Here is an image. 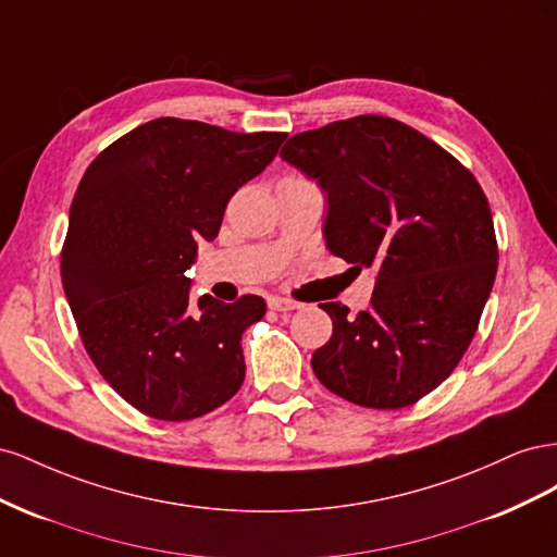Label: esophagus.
I'll list each match as a JSON object with an SVG mask.
<instances>
[{
  "label": "esophagus",
  "instance_id": "obj_1",
  "mask_svg": "<svg viewBox=\"0 0 557 557\" xmlns=\"http://www.w3.org/2000/svg\"><path fill=\"white\" fill-rule=\"evenodd\" d=\"M269 309H274V311H293V309H297L299 305L297 301H293V299H283V297H269Z\"/></svg>",
  "mask_w": 557,
  "mask_h": 557
}]
</instances>
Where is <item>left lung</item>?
I'll return each instance as SVG.
<instances>
[{
  "label": "left lung",
  "mask_w": 557,
  "mask_h": 557,
  "mask_svg": "<svg viewBox=\"0 0 557 557\" xmlns=\"http://www.w3.org/2000/svg\"><path fill=\"white\" fill-rule=\"evenodd\" d=\"M281 158L327 193L330 252L356 272L376 267L364 311L320 305L334 327L311 358L318 381L367 409L411 407L453 374L491 297L485 193L448 150L385 115L299 132Z\"/></svg>",
  "instance_id": "8db88e82"
}]
</instances>
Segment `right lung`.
I'll return each instance as SVG.
<instances>
[{
  "label": "right lung",
  "instance_id": "obj_1",
  "mask_svg": "<svg viewBox=\"0 0 557 557\" xmlns=\"http://www.w3.org/2000/svg\"><path fill=\"white\" fill-rule=\"evenodd\" d=\"M285 137L156 117L83 174L60 252L62 288L97 372L137 411L181 423L242 387V334L264 315V299L205 295L193 305L185 269Z\"/></svg>",
  "mask_w": 557,
  "mask_h": 557
}]
</instances>
